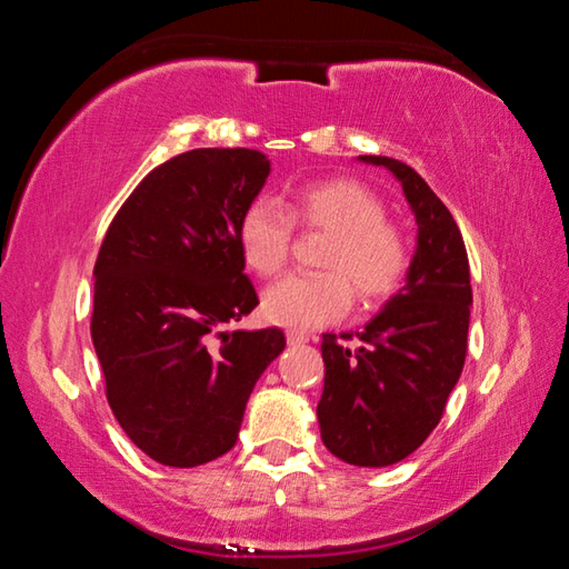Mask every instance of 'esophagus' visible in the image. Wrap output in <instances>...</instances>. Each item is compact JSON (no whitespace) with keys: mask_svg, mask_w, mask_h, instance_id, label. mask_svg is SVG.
<instances>
[{"mask_svg":"<svg viewBox=\"0 0 569 569\" xmlns=\"http://www.w3.org/2000/svg\"><path fill=\"white\" fill-rule=\"evenodd\" d=\"M286 339H288V343H291V346H298V343H306L308 339H311V336L303 333V331H288Z\"/></svg>","mask_w":569,"mask_h":569,"instance_id":"34e87169","label":"esophagus"}]
</instances>
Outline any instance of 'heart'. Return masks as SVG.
Returning <instances> with one entry per match:
<instances>
[{
	"label": "heart",
	"mask_w": 569,
	"mask_h": 569,
	"mask_svg": "<svg viewBox=\"0 0 569 569\" xmlns=\"http://www.w3.org/2000/svg\"><path fill=\"white\" fill-rule=\"evenodd\" d=\"M293 220L329 233L319 273H291L263 296L266 319L293 331L341 319L351 306V288L366 306L399 291L411 271V246L403 230L387 220L383 200L351 178L301 186L288 210L258 198L238 220V248L258 276H276L288 261Z\"/></svg>",
	"instance_id": "b5f03b06"
}]
</instances>
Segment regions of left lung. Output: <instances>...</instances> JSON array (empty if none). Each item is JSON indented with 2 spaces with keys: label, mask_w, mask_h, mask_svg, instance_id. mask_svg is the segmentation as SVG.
<instances>
[{
  "label": "left lung",
  "mask_w": 569,
  "mask_h": 569,
  "mask_svg": "<svg viewBox=\"0 0 569 569\" xmlns=\"http://www.w3.org/2000/svg\"><path fill=\"white\" fill-rule=\"evenodd\" d=\"M417 218V253L407 286L356 333H323L321 439L356 467H389L423 445L465 369L469 258L449 208L417 170L383 156ZM356 340L353 347L345 343Z\"/></svg>",
  "instance_id": "obj_1"
}]
</instances>
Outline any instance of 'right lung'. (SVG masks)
I'll return each instance as SVG.
<instances>
[{
    "label": "right lung",
    "instance_id": "add662e5",
    "mask_svg": "<svg viewBox=\"0 0 569 569\" xmlns=\"http://www.w3.org/2000/svg\"><path fill=\"white\" fill-rule=\"evenodd\" d=\"M271 172L263 152L198 148L130 192L94 263L92 343L114 419L166 467L233 449L281 329L223 331L258 306L238 220Z\"/></svg>",
    "mask_w": 569,
    "mask_h": 569
}]
</instances>
